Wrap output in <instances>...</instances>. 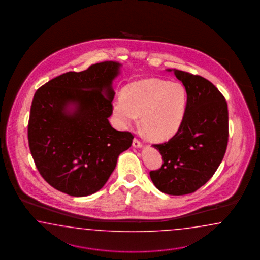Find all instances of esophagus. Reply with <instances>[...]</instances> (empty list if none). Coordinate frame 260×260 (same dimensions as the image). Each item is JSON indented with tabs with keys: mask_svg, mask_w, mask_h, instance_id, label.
I'll return each instance as SVG.
<instances>
[{
	"mask_svg": "<svg viewBox=\"0 0 260 260\" xmlns=\"http://www.w3.org/2000/svg\"><path fill=\"white\" fill-rule=\"evenodd\" d=\"M133 146L134 148H141L142 143L137 138H134V141H133Z\"/></svg>",
	"mask_w": 260,
	"mask_h": 260,
	"instance_id": "1",
	"label": "esophagus"
}]
</instances>
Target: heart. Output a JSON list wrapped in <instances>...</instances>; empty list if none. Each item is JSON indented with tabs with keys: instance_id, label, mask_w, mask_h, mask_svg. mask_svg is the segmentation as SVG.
Segmentation results:
<instances>
[{
	"instance_id": "b5f03b06",
	"label": "heart",
	"mask_w": 260,
	"mask_h": 260,
	"mask_svg": "<svg viewBox=\"0 0 260 260\" xmlns=\"http://www.w3.org/2000/svg\"><path fill=\"white\" fill-rule=\"evenodd\" d=\"M186 106L187 91L181 84L150 78L126 86L112 110L123 127L133 125L140 115V124L150 139L163 141L181 126Z\"/></svg>"
}]
</instances>
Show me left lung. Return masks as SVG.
I'll list each match as a JSON object with an SVG mask.
<instances>
[{
    "label": "left lung",
    "mask_w": 260,
    "mask_h": 260,
    "mask_svg": "<svg viewBox=\"0 0 260 260\" xmlns=\"http://www.w3.org/2000/svg\"><path fill=\"white\" fill-rule=\"evenodd\" d=\"M187 91L181 126L169 141L152 145L163 165L150 172L151 181L162 192L184 196L209 181L228 145V106L213 84L199 75L174 70Z\"/></svg>",
    "instance_id": "left-lung-1"
}]
</instances>
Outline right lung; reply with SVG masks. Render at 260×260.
Segmentation results:
<instances>
[{
    "instance_id": "add662e5",
    "label": "right lung",
    "mask_w": 260,
    "mask_h": 260,
    "mask_svg": "<svg viewBox=\"0 0 260 260\" xmlns=\"http://www.w3.org/2000/svg\"><path fill=\"white\" fill-rule=\"evenodd\" d=\"M121 64L112 61L70 71L35 92L27 126L29 150L46 181L71 197L92 194L108 181L119 154L134 135L110 126L113 79Z\"/></svg>"
}]
</instances>
